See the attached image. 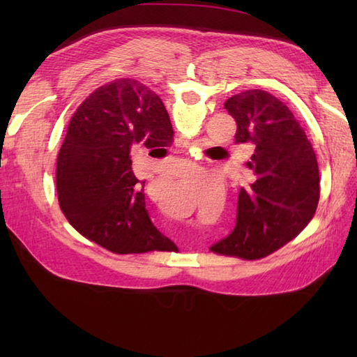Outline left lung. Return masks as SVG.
<instances>
[{"instance_id":"left-lung-1","label":"left lung","mask_w":357,"mask_h":357,"mask_svg":"<svg viewBox=\"0 0 357 357\" xmlns=\"http://www.w3.org/2000/svg\"><path fill=\"white\" fill-rule=\"evenodd\" d=\"M224 107L238 124L234 141L252 142V181L241 187L236 227L210 250L261 259L294 239L319 202V167L312 144L291 110L276 96L253 89L233 95Z\"/></svg>"}]
</instances>
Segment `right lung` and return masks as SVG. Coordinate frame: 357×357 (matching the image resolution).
Returning a JSON list of instances; mask_svg holds the SVG:
<instances>
[{
    "mask_svg": "<svg viewBox=\"0 0 357 357\" xmlns=\"http://www.w3.org/2000/svg\"><path fill=\"white\" fill-rule=\"evenodd\" d=\"M172 142L169 113L153 90L132 78L98 87L73 113L56 159L58 202L69 224L116 255L178 250L151 224L130 158L135 147Z\"/></svg>",
    "mask_w": 357,
    "mask_h": 357,
    "instance_id": "1",
    "label": "right lung"
}]
</instances>
